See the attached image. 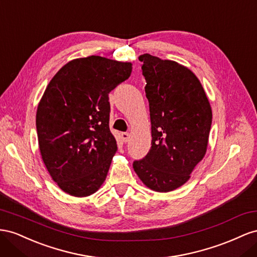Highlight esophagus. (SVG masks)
I'll return each instance as SVG.
<instances>
[{
  "mask_svg": "<svg viewBox=\"0 0 257 257\" xmlns=\"http://www.w3.org/2000/svg\"><path fill=\"white\" fill-rule=\"evenodd\" d=\"M120 136H121V139H122L123 142H128L129 138H130V135L128 133H121Z\"/></svg>",
  "mask_w": 257,
  "mask_h": 257,
  "instance_id": "esophagus-1",
  "label": "esophagus"
}]
</instances>
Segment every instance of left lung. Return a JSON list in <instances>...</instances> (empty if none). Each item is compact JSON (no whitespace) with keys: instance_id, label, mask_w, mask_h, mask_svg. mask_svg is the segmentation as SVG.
Instances as JSON below:
<instances>
[{"instance_id":"1","label":"left lung","mask_w":257,"mask_h":257,"mask_svg":"<svg viewBox=\"0 0 257 257\" xmlns=\"http://www.w3.org/2000/svg\"><path fill=\"white\" fill-rule=\"evenodd\" d=\"M145 93L150 103L152 146L134 161L138 177L155 192L167 193L189 180L206 155L212 111L201 83L189 69L144 54Z\"/></svg>"}]
</instances>
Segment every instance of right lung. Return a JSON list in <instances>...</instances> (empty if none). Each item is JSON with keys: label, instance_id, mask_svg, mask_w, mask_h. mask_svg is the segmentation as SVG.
<instances>
[{"label": "right lung", "instance_id": "add662e5", "mask_svg": "<svg viewBox=\"0 0 257 257\" xmlns=\"http://www.w3.org/2000/svg\"><path fill=\"white\" fill-rule=\"evenodd\" d=\"M133 64L100 56L72 60L50 80L36 112L44 164L63 192L96 193L117 151L109 131L108 93L128 79Z\"/></svg>", "mask_w": 257, "mask_h": 257}]
</instances>
